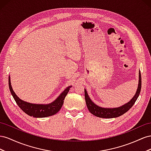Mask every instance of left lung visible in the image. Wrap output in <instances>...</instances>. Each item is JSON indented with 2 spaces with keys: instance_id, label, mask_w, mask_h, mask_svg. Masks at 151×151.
Segmentation results:
<instances>
[{
  "instance_id": "8db88e82",
  "label": "left lung",
  "mask_w": 151,
  "mask_h": 151,
  "mask_svg": "<svg viewBox=\"0 0 151 151\" xmlns=\"http://www.w3.org/2000/svg\"><path fill=\"white\" fill-rule=\"evenodd\" d=\"M141 85H142V78L140 71H139V86L136 92V93L130 102H128L127 104H124L121 107H117V108H104L95 104L94 103L91 101L90 97L88 96V93L85 89V99L86 104L88 107L89 111L94 116L97 117L102 118H116L118 116L124 114L125 113L130 109L133 105L135 104L137 101L138 97H139L140 90H141Z\"/></svg>"
}]
</instances>
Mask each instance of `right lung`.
Listing matches in <instances>:
<instances>
[{
    "mask_svg": "<svg viewBox=\"0 0 151 151\" xmlns=\"http://www.w3.org/2000/svg\"><path fill=\"white\" fill-rule=\"evenodd\" d=\"M9 87L16 104L26 114L35 118H45L56 114L61 109L67 93L71 86L67 87L54 102L49 104H35L24 102L16 96L12 88L10 76H9Z\"/></svg>",
    "mask_w": 151,
    "mask_h": 151,
    "instance_id": "right-lung-1",
    "label": "right lung"
}]
</instances>
